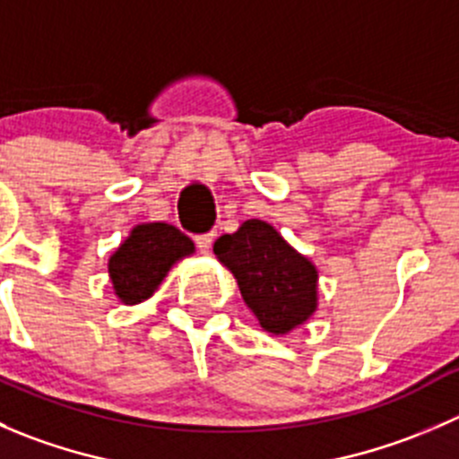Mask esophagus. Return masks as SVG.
Here are the masks:
<instances>
[{
  "label": "esophagus",
  "instance_id": "34e87169",
  "mask_svg": "<svg viewBox=\"0 0 459 459\" xmlns=\"http://www.w3.org/2000/svg\"><path fill=\"white\" fill-rule=\"evenodd\" d=\"M212 242H215V233H206V235H200L197 238V248L204 253V255H208L212 248Z\"/></svg>",
  "mask_w": 459,
  "mask_h": 459
}]
</instances>
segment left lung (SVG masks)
<instances>
[{"label": "left lung", "instance_id": "left-lung-1", "mask_svg": "<svg viewBox=\"0 0 459 459\" xmlns=\"http://www.w3.org/2000/svg\"><path fill=\"white\" fill-rule=\"evenodd\" d=\"M212 251L233 273L242 299L266 333L289 335L316 316L317 266L271 224L247 220L233 235H221Z\"/></svg>", "mask_w": 459, "mask_h": 459}]
</instances>
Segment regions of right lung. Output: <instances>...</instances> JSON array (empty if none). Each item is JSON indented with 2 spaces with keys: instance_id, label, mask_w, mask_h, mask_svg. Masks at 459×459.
<instances>
[{
  "instance_id": "right-lung-1",
  "label": "right lung",
  "mask_w": 459,
  "mask_h": 459,
  "mask_svg": "<svg viewBox=\"0 0 459 459\" xmlns=\"http://www.w3.org/2000/svg\"><path fill=\"white\" fill-rule=\"evenodd\" d=\"M195 253V244L164 221L133 226L128 238L108 257L115 295L126 307L152 298L170 268Z\"/></svg>"
}]
</instances>
